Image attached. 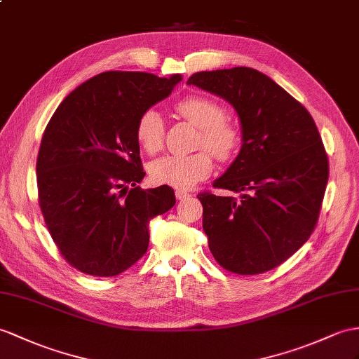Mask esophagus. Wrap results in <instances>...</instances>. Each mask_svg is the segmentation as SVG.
<instances>
[{
  "mask_svg": "<svg viewBox=\"0 0 359 359\" xmlns=\"http://www.w3.org/2000/svg\"><path fill=\"white\" fill-rule=\"evenodd\" d=\"M175 196H177V199H178V201H181V199H184V198L190 196V194H189V191H186V190L177 189V190H175Z\"/></svg>",
  "mask_w": 359,
  "mask_h": 359,
  "instance_id": "obj_1",
  "label": "esophagus"
}]
</instances>
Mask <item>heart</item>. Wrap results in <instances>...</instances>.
Instances as JSON below:
<instances>
[{"label":"heart","mask_w":359,"mask_h":359,"mask_svg":"<svg viewBox=\"0 0 359 359\" xmlns=\"http://www.w3.org/2000/svg\"><path fill=\"white\" fill-rule=\"evenodd\" d=\"M175 111L199 129L198 147L208 150L217 161L225 163L234 158L242 143V134L238 126L225 118L226 111L221 103L204 95H186L175 103ZM164 133L165 125L158 111L151 108L140 114L135 123V140L144 152L161 151ZM208 153L198 151L191 155H164L149 164V177L155 184L189 189L212 173L213 161Z\"/></svg>","instance_id":"heart-1"}]
</instances>
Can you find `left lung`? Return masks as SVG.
Wrapping results in <instances>:
<instances>
[{
    "label": "left lung",
    "instance_id": "8db88e82",
    "mask_svg": "<svg viewBox=\"0 0 359 359\" xmlns=\"http://www.w3.org/2000/svg\"><path fill=\"white\" fill-rule=\"evenodd\" d=\"M187 83L229 100L242 125L238 158L213 187L243 194H198L208 248L230 273H266L290 259L318 222L329 160L316 121L255 68L199 72Z\"/></svg>",
    "mask_w": 359,
    "mask_h": 359
}]
</instances>
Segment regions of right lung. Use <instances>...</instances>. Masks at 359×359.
Masks as SVG:
<instances>
[{"label":"right lung","instance_id":"1","mask_svg":"<svg viewBox=\"0 0 359 359\" xmlns=\"http://www.w3.org/2000/svg\"><path fill=\"white\" fill-rule=\"evenodd\" d=\"M180 81L100 73L67 95L43 130L38 203L59 252L81 273L114 277L133 266L149 245L147 224L175 205L169 186H137L146 172L135 123Z\"/></svg>","mask_w":359,"mask_h":359}]
</instances>
